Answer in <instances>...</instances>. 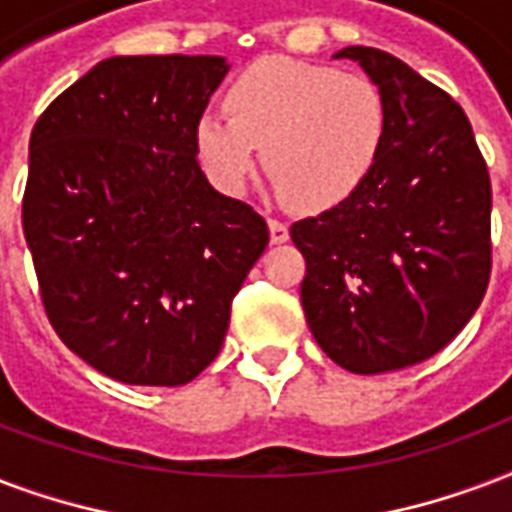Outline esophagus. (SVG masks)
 Returning a JSON list of instances; mask_svg holds the SVG:
<instances>
[{
    "instance_id": "34e87169",
    "label": "esophagus",
    "mask_w": 512,
    "mask_h": 512,
    "mask_svg": "<svg viewBox=\"0 0 512 512\" xmlns=\"http://www.w3.org/2000/svg\"><path fill=\"white\" fill-rule=\"evenodd\" d=\"M268 230H271L273 244H284V241L290 239V228H287V222L276 220V217L268 220Z\"/></svg>"
}]
</instances>
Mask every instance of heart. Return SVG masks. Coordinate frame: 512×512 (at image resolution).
I'll list each match as a JSON object with an SVG mask.
<instances>
[{"mask_svg": "<svg viewBox=\"0 0 512 512\" xmlns=\"http://www.w3.org/2000/svg\"><path fill=\"white\" fill-rule=\"evenodd\" d=\"M230 117L201 115L195 150L222 193L239 195L257 150L287 201L330 209L373 169L386 136V101L365 74L292 58H263L233 80Z\"/></svg>", "mask_w": 512, "mask_h": 512, "instance_id": "heart-1", "label": "heart"}]
</instances>
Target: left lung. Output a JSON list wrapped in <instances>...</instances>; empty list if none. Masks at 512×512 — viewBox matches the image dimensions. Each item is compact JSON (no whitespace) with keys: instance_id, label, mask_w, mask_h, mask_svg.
Returning <instances> with one entry per match:
<instances>
[{"instance_id":"1","label":"left lung","mask_w":512,"mask_h":512,"mask_svg":"<svg viewBox=\"0 0 512 512\" xmlns=\"http://www.w3.org/2000/svg\"><path fill=\"white\" fill-rule=\"evenodd\" d=\"M386 101L373 169L333 209L292 222L300 300L327 357L362 376L429 360L481 306L491 276V179L443 88L376 48H343Z\"/></svg>"}]
</instances>
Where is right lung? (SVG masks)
Instances as JSON below:
<instances>
[{"instance_id": "obj_1", "label": "right lung", "mask_w": 512, "mask_h": 512, "mask_svg": "<svg viewBox=\"0 0 512 512\" xmlns=\"http://www.w3.org/2000/svg\"><path fill=\"white\" fill-rule=\"evenodd\" d=\"M222 56H112L39 115L23 236L50 325L104 376L193 381L220 354L230 303L268 225L217 193L195 123Z\"/></svg>"}]
</instances>
